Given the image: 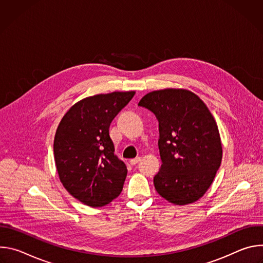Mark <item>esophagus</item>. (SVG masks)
Returning a JSON list of instances; mask_svg holds the SVG:
<instances>
[{
  "label": "esophagus",
  "mask_w": 263,
  "mask_h": 263,
  "mask_svg": "<svg viewBox=\"0 0 263 263\" xmlns=\"http://www.w3.org/2000/svg\"><path fill=\"white\" fill-rule=\"evenodd\" d=\"M139 161H140V157H136V158H134V159H131V160H130V163H131L132 165H135V164H137Z\"/></svg>",
  "instance_id": "esophagus-1"
}]
</instances>
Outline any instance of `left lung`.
I'll return each instance as SVG.
<instances>
[{
	"label": "left lung",
	"mask_w": 263,
	"mask_h": 263,
	"mask_svg": "<svg viewBox=\"0 0 263 263\" xmlns=\"http://www.w3.org/2000/svg\"><path fill=\"white\" fill-rule=\"evenodd\" d=\"M138 106L152 111L159 123L161 167L154 177L157 193L175 205L204 196L220 166L218 128L205 103L186 89L146 93Z\"/></svg>",
	"instance_id": "left-lung-1"
}]
</instances>
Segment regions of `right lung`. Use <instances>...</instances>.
I'll use <instances>...</instances> for the list:
<instances>
[{"mask_svg":"<svg viewBox=\"0 0 263 263\" xmlns=\"http://www.w3.org/2000/svg\"><path fill=\"white\" fill-rule=\"evenodd\" d=\"M135 91L85 98L62 118L54 139V158L64 189L90 207L109 204L122 193L126 164L115 154L111 122Z\"/></svg>","mask_w":263,"mask_h":263,"instance_id":"right-lung-1","label":"right lung"}]
</instances>
